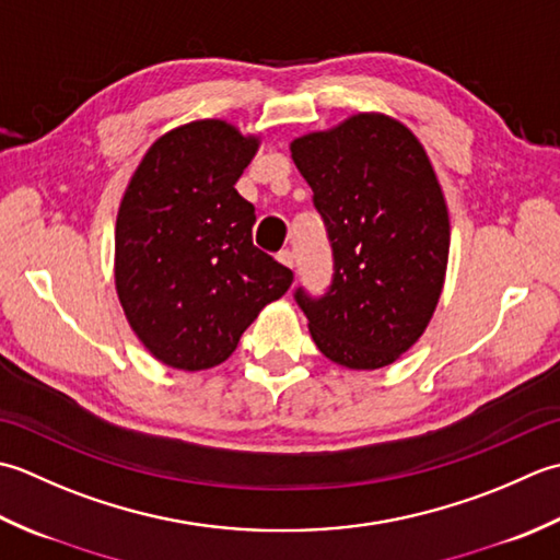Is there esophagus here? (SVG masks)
I'll use <instances>...</instances> for the list:
<instances>
[{"label": "esophagus", "mask_w": 560, "mask_h": 560, "mask_svg": "<svg viewBox=\"0 0 560 560\" xmlns=\"http://www.w3.org/2000/svg\"><path fill=\"white\" fill-rule=\"evenodd\" d=\"M278 260H280V264H282V266H288V268H294V254H292V250H290V248H282V250H280V254H278Z\"/></svg>", "instance_id": "esophagus-1"}]
</instances>
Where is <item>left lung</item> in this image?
Segmentation results:
<instances>
[{"instance_id": "1", "label": "left lung", "mask_w": 560, "mask_h": 560, "mask_svg": "<svg viewBox=\"0 0 560 560\" xmlns=\"http://www.w3.org/2000/svg\"><path fill=\"white\" fill-rule=\"evenodd\" d=\"M290 150L334 250L328 290L296 288L294 302L328 360L386 368L423 336L444 284L450 214L435 171L416 135L380 113L296 137Z\"/></svg>"}]
</instances>
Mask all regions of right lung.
<instances>
[{
  "mask_svg": "<svg viewBox=\"0 0 560 560\" xmlns=\"http://www.w3.org/2000/svg\"><path fill=\"white\" fill-rule=\"evenodd\" d=\"M258 150L224 120H196L150 147L116 222V290L137 338L168 368L232 355L292 270L254 246L256 208L236 180Z\"/></svg>",
  "mask_w": 560,
  "mask_h": 560,
  "instance_id": "add662e5",
  "label": "right lung"
}]
</instances>
